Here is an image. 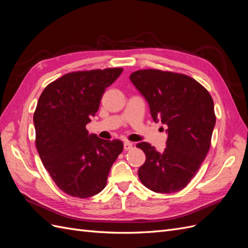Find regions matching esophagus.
<instances>
[{
  "instance_id": "esophagus-1",
  "label": "esophagus",
  "mask_w": 248,
  "mask_h": 248,
  "mask_svg": "<svg viewBox=\"0 0 248 248\" xmlns=\"http://www.w3.org/2000/svg\"><path fill=\"white\" fill-rule=\"evenodd\" d=\"M132 148V142L130 141H124V150L125 151H128Z\"/></svg>"
}]
</instances>
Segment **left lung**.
I'll use <instances>...</instances> for the list:
<instances>
[{
  "label": "left lung",
  "mask_w": 248,
  "mask_h": 248,
  "mask_svg": "<svg viewBox=\"0 0 248 248\" xmlns=\"http://www.w3.org/2000/svg\"><path fill=\"white\" fill-rule=\"evenodd\" d=\"M129 78L147 100L153 121L168 126L162 152L146 141L137 145L146 155L138 171L140 182L158 193L180 191L196 176L210 149L216 121L212 97L185 74L145 69Z\"/></svg>",
  "instance_id": "8db88e82"
}]
</instances>
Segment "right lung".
I'll return each mask as SVG.
<instances>
[{
    "label": "right lung",
    "instance_id": "1",
    "mask_svg": "<svg viewBox=\"0 0 248 248\" xmlns=\"http://www.w3.org/2000/svg\"><path fill=\"white\" fill-rule=\"evenodd\" d=\"M122 68L67 73L41 93L34 112L36 147L60 189L86 199L107 185L112 163L123 151L119 140L89 134L86 125L99 108L106 88Z\"/></svg>",
    "mask_w": 248,
    "mask_h": 248
}]
</instances>
